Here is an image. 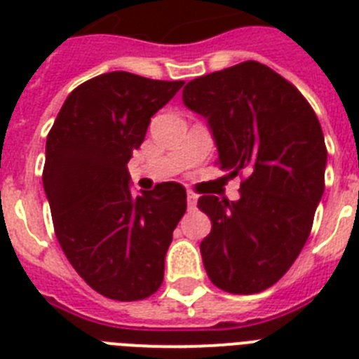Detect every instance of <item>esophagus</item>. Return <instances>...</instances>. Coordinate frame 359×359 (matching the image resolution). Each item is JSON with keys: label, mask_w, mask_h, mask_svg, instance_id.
Returning a JSON list of instances; mask_svg holds the SVG:
<instances>
[{"label": "esophagus", "mask_w": 359, "mask_h": 359, "mask_svg": "<svg viewBox=\"0 0 359 359\" xmlns=\"http://www.w3.org/2000/svg\"><path fill=\"white\" fill-rule=\"evenodd\" d=\"M197 197H199V196H197L196 191L188 190V208H190V210H196Z\"/></svg>", "instance_id": "1"}]
</instances>
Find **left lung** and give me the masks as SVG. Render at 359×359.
Wrapping results in <instances>:
<instances>
[{"label": "left lung", "mask_w": 359, "mask_h": 359, "mask_svg": "<svg viewBox=\"0 0 359 359\" xmlns=\"http://www.w3.org/2000/svg\"><path fill=\"white\" fill-rule=\"evenodd\" d=\"M182 100L203 115L218 165L240 177V199L201 196L212 222L203 264L218 289L255 294L283 278L311 233L324 194L326 143L304 95L259 61L188 81Z\"/></svg>", "instance_id": "left-lung-1"}]
</instances>
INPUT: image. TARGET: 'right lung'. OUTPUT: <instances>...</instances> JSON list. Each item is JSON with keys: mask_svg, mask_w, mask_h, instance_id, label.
<instances>
[{"mask_svg": "<svg viewBox=\"0 0 359 359\" xmlns=\"http://www.w3.org/2000/svg\"><path fill=\"white\" fill-rule=\"evenodd\" d=\"M184 81L115 70L70 93L46 140L42 182L61 250L91 289L117 302L143 300L163 281L186 190L162 182L134 196L126 163L151 117Z\"/></svg>", "mask_w": 359, "mask_h": 359, "instance_id": "right-lung-1", "label": "right lung"}]
</instances>
